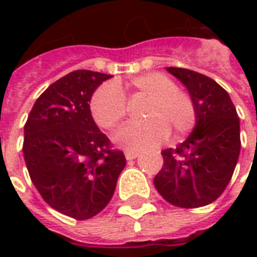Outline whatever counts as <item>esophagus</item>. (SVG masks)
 Returning <instances> with one entry per match:
<instances>
[{"label": "esophagus", "mask_w": 257, "mask_h": 257, "mask_svg": "<svg viewBox=\"0 0 257 257\" xmlns=\"http://www.w3.org/2000/svg\"><path fill=\"white\" fill-rule=\"evenodd\" d=\"M125 157H126V160H135V158L139 157V153H138V151L126 150L125 151Z\"/></svg>", "instance_id": "obj_1"}]
</instances>
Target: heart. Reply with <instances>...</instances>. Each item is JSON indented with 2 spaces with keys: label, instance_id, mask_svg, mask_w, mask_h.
Instances as JSON below:
<instances>
[{
  "label": "heart",
  "instance_id": "obj_1",
  "mask_svg": "<svg viewBox=\"0 0 257 257\" xmlns=\"http://www.w3.org/2000/svg\"><path fill=\"white\" fill-rule=\"evenodd\" d=\"M134 95L149 97L145 122L128 123L115 136L118 145L131 150H149L160 146L173 129L175 136L190 132L197 121V108L186 90L176 88L172 78L162 73H147L129 81ZM90 114L95 122L107 131L117 129L126 115V97L115 82L101 84L92 93Z\"/></svg>",
  "mask_w": 257,
  "mask_h": 257
}]
</instances>
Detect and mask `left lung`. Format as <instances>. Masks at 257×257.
Masks as SVG:
<instances>
[{
  "instance_id": "left-lung-1",
  "label": "left lung",
  "mask_w": 257,
  "mask_h": 257,
  "mask_svg": "<svg viewBox=\"0 0 257 257\" xmlns=\"http://www.w3.org/2000/svg\"><path fill=\"white\" fill-rule=\"evenodd\" d=\"M167 70L189 90L197 121L183 143L161 153L164 165L154 186L169 204L199 208L219 198L231 180L241 150L239 118L228 93L216 81L187 68Z\"/></svg>"
}]
</instances>
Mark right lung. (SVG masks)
Masks as SVG:
<instances>
[{
	"label": "right lung",
	"instance_id": "1",
	"mask_svg": "<svg viewBox=\"0 0 257 257\" xmlns=\"http://www.w3.org/2000/svg\"><path fill=\"white\" fill-rule=\"evenodd\" d=\"M108 74L75 70L48 86L25 125L23 156L33 184L53 209L86 220L110 202L126 165L92 118L89 100Z\"/></svg>",
	"mask_w": 257,
	"mask_h": 257
}]
</instances>
